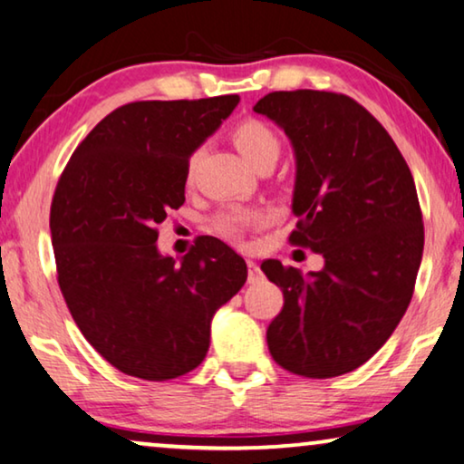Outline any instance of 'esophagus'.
<instances>
[{
	"instance_id": "esophagus-1",
	"label": "esophagus",
	"mask_w": 464,
	"mask_h": 464,
	"mask_svg": "<svg viewBox=\"0 0 464 464\" xmlns=\"http://www.w3.org/2000/svg\"><path fill=\"white\" fill-rule=\"evenodd\" d=\"M258 279H263V271H260V266L254 260H247V282L254 284Z\"/></svg>"
}]
</instances>
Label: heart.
<instances>
[{"mask_svg":"<svg viewBox=\"0 0 464 464\" xmlns=\"http://www.w3.org/2000/svg\"><path fill=\"white\" fill-rule=\"evenodd\" d=\"M231 139L235 147L239 149V153L244 155L247 164H258L260 160H277L279 155V136L271 126H266L265 121L260 120H244L239 121L237 126L233 128ZM193 172V160L188 161L187 174L191 176ZM269 217L263 210H229L218 214L214 218V229L225 237L237 239L241 233L250 227H260L265 225Z\"/></svg>","mask_w":464,"mask_h":464,"instance_id":"obj_1","label":"heart"}]
</instances>
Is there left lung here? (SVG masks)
<instances>
[{"instance_id":"1","label":"left lung","mask_w":464,"mask_h":464,"mask_svg":"<svg viewBox=\"0 0 464 464\" xmlns=\"http://www.w3.org/2000/svg\"><path fill=\"white\" fill-rule=\"evenodd\" d=\"M254 111L295 149L290 241L324 256L306 276L279 260L260 266L284 292L266 344L298 376L347 374L389 341L412 298L425 246L412 172L387 130L344 94L271 92Z\"/></svg>"}]
</instances>
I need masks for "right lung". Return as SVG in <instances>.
<instances>
[{
    "mask_svg": "<svg viewBox=\"0 0 464 464\" xmlns=\"http://www.w3.org/2000/svg\"><path fill=\"white\" fill-rule=\"evenodd\" d=\"M239 96L140 101L115 109L71 155L50 208L58 285L86 341L128 376L168 381L204 362L214 313L247 266L217 237L180 260L158 227L185 204L188 158Z\"/></svg>",
    "mask_w": 464,
    "mask_h": 464,
    "instance_id": "right-lung-1",
    "label": "right lung"
}]
</instances>
